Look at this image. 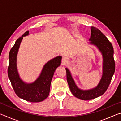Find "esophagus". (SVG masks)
<instances>
[{
	"label": "esophagus",
	"instance_id": "34e87169",
	"mask_svg": "<svg viewBox=\"0 0 121 121\" xmlns=\"http://www.w3.org/2000/svg\"><path fill=\"white\" fill-rule=\"evenodd\" d=\"M68 62V59L66 57H63L62 59V63L63 65H65Z\"/></svg>",
	"mask_w": 121,
	"mask_h": 121
}]
</instances>
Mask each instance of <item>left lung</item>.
<instances>
[{
	"label": "left lung",
	"mask_w": 121,
	"mask_h": 121,
	"mask_svg": "<svg viewBox=\"0 0 121 121\" xmlns=\"http://www.w3.org/2000/svg\"><path fill=\"white\" fill-rule=\"evenodd\" d=\"M91 31L89 44L97 47L102 56V76L97 86L89 90L80 89L75 83L70 71L65 68L67 80L71 93L75 97L83 100L93 99L103 95L109 86L115 69L114 50L111 43L98 29L92 26Z\"/></svg>",
	"instance_id": "obj_1"
}]
</instances>
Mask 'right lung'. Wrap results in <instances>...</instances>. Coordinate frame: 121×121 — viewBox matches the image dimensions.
<instances>
[{
    "mask_svg": "<svg viewBox=\"0 0 121 121\" xmlns=\"http://www.w3.org/2000/svg\"><path fill=\"white\" fill-rule=\"evenodd\" d=\"M29 35V32L27 31L21 37L18 38L10 51L8 76L18 97L27 101L38 102L43 101L48 96L51 81L56 69L61 65L62 56L55 57L46 63L39 76L34 82H25L21 78L18 72L17 56L23 37Z\"/></svg>",
    "mask_w": 121,
    "mask_h": 121,
    "instance_id": "right-lung-1",
    "label": "right lung"
}]
</instances>
